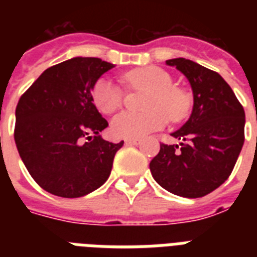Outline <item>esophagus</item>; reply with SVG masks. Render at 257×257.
Listing matches in <instances>:
<instances>
[{
    "label": "esophagus",
    "instance_id": "obj_1",
    "mask_svg": "<svg viewBox=\"0 0 257 257\" xmlns=\"http://www.w3.org/2000/svg\"><path fill=\"white\" fill-rule=\"evenodd\" d=\"M125 144L126 145L140 144V139H126V140H125Z\"/></svg>",
    "mask_w": 257,
    "mask_h": 257
}]
</instances>
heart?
<instances>
[{
  "mask_svg": "<svg viewBox=\"0 0 257 257\" xmlns=\"http://www.w3.org/2000/svg\"><path fill=\"white\" fill-rule=\"evenodd\" d=\"M131 88L148 90L144 113L122 112L112 120L113 136L124 139L144 137L164 128L168 116L173 122L184 120L191 109V94L173 85L171 74L159 66H145L131 70L122 76ZM92 100L100 112L109 114L122 104V90L108 78H100L92 89Z\"/></svg>",
  "mask_w": 257,
  "mask_h": 257,
  "instance_id": "obj_1",
  "label": "heart"
}]
</instances>
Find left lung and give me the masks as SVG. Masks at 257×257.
Masks as SVG:
<instances>
[{
	"mask_svg": "<svg viewBox=\"0 0 257 257\" xmlns=\"http://www.w3.org/2000/svg\"><path fill=\"white\" fill-rule=\"evenodd\" d=\"M167 65L188 78L193 109L172 133L180 144H160L149 168L157 184L173 195L203 197L231 175L244 144L245 113L219 73L185 58L167 60Z\"/></svg>",
	"mask_w": 257,
	"mask_h": 257,
	"instance_id": "8db88e82",
	"label": "left lung"
}]
</instances>
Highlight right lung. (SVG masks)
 Here are the masks:
<instances>
[{
    "mask_svg": "<svg viewBox=\"0 0 257 257\" xmlns=\"http://www.w3.org/2000/svg\"><path fill=\"white\" fill-rule=\"evenodd\" d=\"M114 68L96 57H74L50 66L21 96L14 141L26 169L46 192L81 197L108 180L124 141L100 136L108 126L92 100L98 78Z\"/></svg>",
    "mask_w": 257,
    "mask_h": 257,
    "instance_id": "right-lung-1",
    "label": "right lung"
}]
</instances>
